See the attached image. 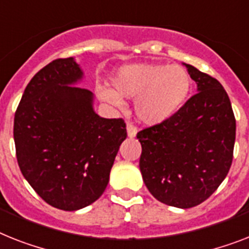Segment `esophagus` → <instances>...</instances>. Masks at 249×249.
<instances>
[{"label":"esophagus","instance_id":"esophagus-1","mask_svg":"<svg viewBox=\"0 0 249 249\" xmlns=\"http://www.w3.org/2000/svg\"><path fill=\"white\" fill-rule=\"evenodd\" d=\"M127 135H128L129 139H133V137H136L137 135V128L133 126L132 123H127Z\"/></svg>","mask_w":249,"mask_h":249}]
</instances>
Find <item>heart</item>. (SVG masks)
I'll return each instance as SVG.
<instances>
[{
    "label": "heart",
    "mask_w": 249,
    "mask_h": 249,
    "mask_svg": "<svg viewBox=\"0 0 249 249\" xmlns=\"http://www.w3.org/2000/svg\"><path fill=\"white\" fill-rule=\"evenodd\" d=\"M112 88H99L103 102L120 108L122 98L135 100L137 120L146 126L166 122L182 109L190 96L192 80L180 66L132 63L112 76Z\"/></svg>",
    "instance_id": "obj_1"
}]
</instances>
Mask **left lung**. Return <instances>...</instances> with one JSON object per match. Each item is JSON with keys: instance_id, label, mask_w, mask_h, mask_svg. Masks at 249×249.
Masks as SVG:
<instances>
[{"instance_id": "1", "label": "left lung", "mask_w": 249, "mask_h": 249, "mask_svg": "<svg viewBox=\"0 0 249 249\" xmlns=\"http://www.w3.org/2000/svg\"><path fill=\"white\" fill-rule=\"evenodd\" d=\"M197 94L166 122L137 133L140 170L158 201L190 209L216 191L233 160L235 118L231 99L216 79L183 63Z\"/></svg>"}]
</instances>
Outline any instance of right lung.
Returning a JSON list of instances; mask_svg holds the SVG:
<instances>
[{
  "instance_id": "obj_1",
  "label": "right lung",
  "mask_w": 249,
  "mask_h": 249,
  "mask_svg": "<svg viewBox=\"0 0 249 249\" xmlns=\"http://www.w3.org/2000/svg\"><path fill=\"white\" fill-rule=\"evenodd\" d=\"M83 80L73 57L48 63L25 88L14 121L22 176L47 203L65 211L102 196L127 137L122 120L96 114L94 94L77 88Z\"/></svg>"
}]
</instances>
